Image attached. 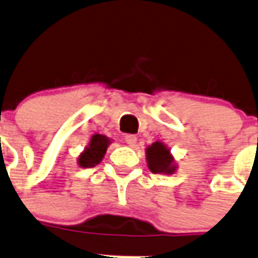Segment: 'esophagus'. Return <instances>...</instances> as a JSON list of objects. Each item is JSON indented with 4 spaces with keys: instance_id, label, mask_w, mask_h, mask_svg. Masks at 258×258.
Listing matches in <instances>:
<instances>
[{
    "instance_id": "obj_1",
    "label": "esophagus",
    "mask_w": 258,
    "mask_h": 258,
    "mask_svg": "<svg viewBox=\"0 0 258 258\" xmlns=\"http://www.w3.org/2000/svg\"><path fill=\"white\" fill-rule=\"evenodd\" d=\"M125 142L131 147H134L137 144V137L133 134H127V136H125Z\"/></svg>"
}]
</instances>
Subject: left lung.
Masks as SVG:
<instances>
[{
    "instance_id": "1",
    "label": "left lung",
    "mask_w": 258,
    "mask_h": 258,
    "mask_svg": "<svg viewBox=\"0 0 258 258\" xmlns=\"http://www.w3.org/2000/svg\"><path fill=\"white\" fill-rule=\"evenodd\" d=\"M147 166L153 173L172 175L177 170L175 158L171 154V149L162 142L157 141L146 149Z\"/></svg>"
}]
</instances>
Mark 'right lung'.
I'll return each instance as SVG.
<instances>
[{
	"label": "right lung",
	"instance_id": "1",
	"mask_svg": "<svg viewBox=\"0 0 258 258\" xmlns=\"http://www.w3.org/2000/svg\"><path fill=\"white\" fill-rule=\"evenodd\" d=\"M110 143H111V139L107 138L106 136L94 134V136L91 137L90 143L86 147L85 151L78 156V166L82 168L95 167L96 164H99L102 161Z\"/></svg>",
	"mask_w": 258,
	"mask_h": 258
}]
</instances>
